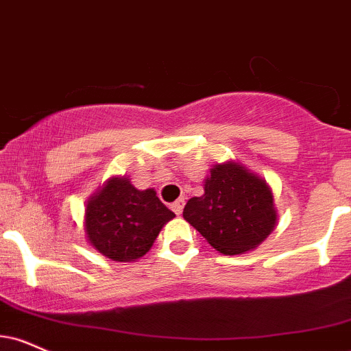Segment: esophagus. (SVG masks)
Segmentation results:
<instances>
[{"instance_id":"obj_1","label":"esophagus","mask_w":351,"mask_h":351,"mask_svg":"<svg viewBox=\"0 0 351 351\" xmlns=\"http://www.w3.org/2000/svg\"><path fill=\"white\" fill-rule=\"evenodd\" d=\"M183 208H184V199H178L176 202H173V206H171L173 213H175L176 216H180V214L183 213Z\"/></svg>"}]
</instances>
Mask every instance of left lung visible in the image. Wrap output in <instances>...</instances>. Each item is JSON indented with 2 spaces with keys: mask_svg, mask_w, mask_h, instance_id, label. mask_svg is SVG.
I'll use <instances>...</instances> for the list:
<instances>
[{
  "mask_svg": "<svg viewBox=\"0 0 351 351\" xmlns=\"http://www.w3.org/2000/svg\"><path fill=\"white\" fill-rule=\"evenodd\" d=\"M183 217L223 255L258 247L276 226L273 193L263 180L243 167L216 165L204 183V194L191 197Z\"/></svg>",
  "mask_w": 351,
  "mask_h": 351,
  "instance_id": "left-lung-1",
  "label": "left lung"
}]
</instances>
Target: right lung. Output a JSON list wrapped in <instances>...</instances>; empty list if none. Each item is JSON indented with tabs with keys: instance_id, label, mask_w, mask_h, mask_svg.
<instances>
[{
	"instance_id": "add662e5",
	"label": "right lung",
	"mask_w": 351,
	"mask_h": 351,
	"mask_svg": "<svg viewBox=\"0 0 351 351\" xmlns=\"http://www.w3.org/2000/svg\"><path fill=\"white\" fill-rule=\"evenodd\" d=\"M175 217L154 189L138 191L128 178H112L86 204L84 230L99 253L116 261L145 255Z\"/></svg>"
}]
</instances>
